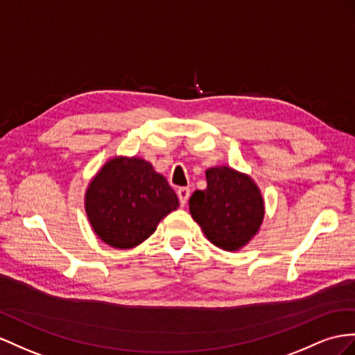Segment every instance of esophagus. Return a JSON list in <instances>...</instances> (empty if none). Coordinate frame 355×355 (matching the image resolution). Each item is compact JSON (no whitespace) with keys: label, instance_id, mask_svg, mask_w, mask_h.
<instances>
[{"label":"esophagus","instance_id":"34e87169","mask_svg":"<svg viewBox=\"0 0 355 355\" xmlns=\"http://www.w3.org/2000/svg\"><path fill=\"white\" fill-rule=\"evenodd\" d=\"M177 195H178V199H180V204L184 205L187 202L189 196H190V189L189 187H180L177 190Z\"/></svg>","mask_w":355,"mask_h":355}]
</instances>
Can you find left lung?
Here are the masks:
<instances>
[{"label": "left lung", "mask_w": 355, "mask_h": 355, "mask_svg": "<svg viewBox=\"0 0 355 355\" xmlns=\"http://www.w3.org/2000/svg\"><path fill=\"white\" fill-rule=\"evenodd\" d=\"M205 177L207 189L189 199L190 214L214 246L239 250L259 231L264 199L249 175L232 168H210Z\"/></svg>", "instance_id": "left-lung-1"}]
</instances>
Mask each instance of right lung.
<instances>
[{"mask_svg": "<svg viewBox=\"0 0 355 355\" xmlns=\"http://www.w3.org/2000/svg\"><path fill=\"white\" fill-rule=\"evenodd\" d=\"M178 205L166 178L139 157L109 160L85 193L91 226L100 240L115 249L138 246Z\"/></svg>", "mask_w": 355, "mask_h": 355, "instance_id": "obj_1", "label": "right lung"}]
</instances>
